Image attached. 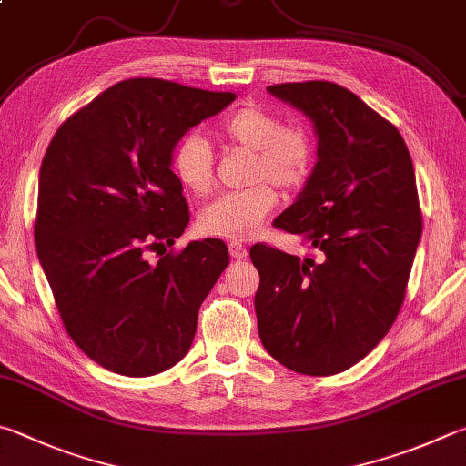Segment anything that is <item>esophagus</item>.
<instances>
[{
  "label": "esophagus",
  "mask_w": 466,
  "mask_h": 466,
  "mask_svg": "<svg viewBox=\"0 0 466 466\" xmlns=\"http://www.w3.org/2000/svg\"><path fill=\"white\" fill-rule=\"evenodd\" d=\"M228 250H230V257L234 260H242V258L248 257L247 247H244V244H240V242H230V244H228Z\"/></svg>",
  "instance_id": "esophagus-1"
}]
</instances>
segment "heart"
Returning <instances> with one entry per match:
<instances>
[{"instance_id": "b5f03b06", "label": "heart", "mask_w": 466, "mask_h": 466, "mask_svg": "<svg viewBox=\"0 0 466 466\" xmlns=\"http://www.w3.org/2000/svg\"><path fill=\"white\" fill-rule=\"evenodd\" d=\"M228 140L255 152L247 189L228 191L216 198L199 214V228L206 234L230 240H248L262 219L277 206V193L303 183L314 157L309 134L299 126H283L281 117L265 107L247 106L226 117L219 126ZM173 171L187 191L204 196L214 185V150L198 132L185 134L173 150Z\"/></svg>"}]
</instances>
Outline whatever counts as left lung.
Instances as JSON below:
<instances>
[{"mask_svg":"<svg viewBox=\"0 0 466 466\" xmlns=\"http://www.w3.org/2000/svg\"><path fill=\"white\" fill-rule=\"evenodd\" d=\"M270 96L311 122L318 160L275 226L316 252L255 244L258 336L301 375H336L383 340L400 314L421 214L410 150L393 124L329 81L281 83Z\"/></svg>","mask_w":466,"mask_h":466,"instance_id":"obj_1","label":"left lung"}]
</instances>
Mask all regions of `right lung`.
Returning <instances> with one entry per match:
<instances>
[{"mask_svg":"<svg viewBox=\"0 0 466 466\" xmlns=\"http://www.w3.org/2000/svg\"><path fill=\"white\" fill-rule=\"evenodd\" d=\"M236 93L128 79L71 116L42 158L38 260L73 342L107 370L150 377L189 352L199 306L230 262L193 240L150 262L189 224L173 150ZM167 250V248H165Z\"/></svg>","mask_w":466,"mask_h":466,"instance_id":"obj_1","label":"right lung"}]
</instances>
